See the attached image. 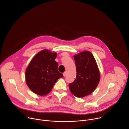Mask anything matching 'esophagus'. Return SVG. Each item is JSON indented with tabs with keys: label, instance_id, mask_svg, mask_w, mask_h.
Wrapping results in <instances>:
<instances>
[{
	"label": "esophagus",
	"instance_id": "34e87169",
	"mask_svg": "<svg viewBox=\"0 0 129 129\" xmlns=\"http://www.w3.org/2000/svg\"><path fill=\"white\" fill-rule=\"evenodd\" d=\"M66 75H67V71H65L63 73V76H64V77H66Z\"/></svg>",
	"mask_w": 129,
	"mask_h": 129
}]
</instances>
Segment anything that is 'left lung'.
Here are the masks:
<instances>
[{"label": "left lung", "instance_id": "left-lung-1", "mask_svg": "<svg viewBox=\"0 0 129 129\" xmlns=\"http://www.w3.org/2000/svg\"><path fill=\"white\" fill-rule=\"evenodd\" d=\"M77 77L69 84L73 95L80 98L90 94L95 90L100 81V72L92 53L84 51L75 54Z\"/></svg>", "mask_w": 129, "mask_h": 129}]
</instances>
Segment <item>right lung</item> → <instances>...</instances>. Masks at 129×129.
Segmentation results:
<instances>
[{"label":"right lung","mask_w":129,"mask_h":129,"mask_svg":"<svg viewBox=\"0 0 129 129\" xmlns=\"http://www.w3.org/2000/svg\"><path fill=\"white\" fill-rule=\"evenodd\" d=\"M57 53L43 49L33 58L25 70V81L28 88L36 94L44 96L51 91L59 78L63 77L58 70L55 61Z\"/></svg>","instance_id":"1"}]
</instances>
